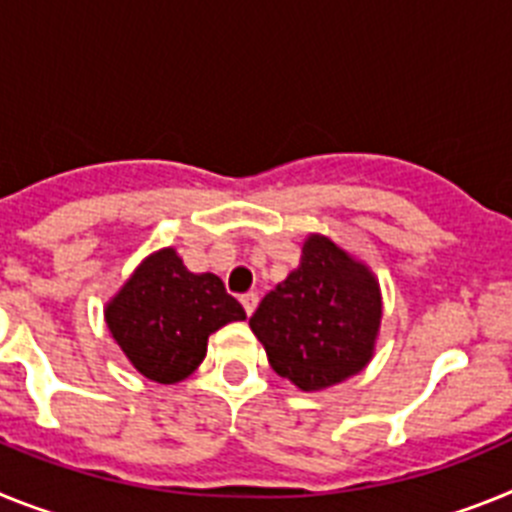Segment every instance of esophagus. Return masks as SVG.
I'll return each mask as SVG.
<instances>
[{"label": "esophagus", "instance_id": "1", "mask_svg": "<svg viewBox=\"0 0 512 512\" xmlns=\"http://www.w3.org/2000/svg\"><path fill=\"white\" fill-rule=\"evenodd\" d=\"M239 301H242V306H244V311H247V317H252V311H255L257 309V293H244V296H242V299H239Z\"/></svg>", "mask_w": 512, "mask_h": 512}]
</instances>
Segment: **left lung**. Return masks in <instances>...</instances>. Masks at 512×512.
<instances>
[{
	"mask_svg": "<svg viewBox=\"0 0 512 512\" xmlns=\"http://www.w3.org/2000/svg\"><path fill=\"white\" fill-rule=\"evenodd\" d=\"M381 317L373 270L330 237L309 234L299 268L260 301L250 327L281 379L322 391L371 363Z\"/></svg>",
	"mask_w": 512,
	"mask_h": 512,
	"instance_id": "left-lung-1",
	"label": "left lung"
}]
</instances>
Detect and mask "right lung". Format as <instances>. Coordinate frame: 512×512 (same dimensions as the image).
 <instances>
[{
  "label": "right lung",
  "mask_w": 512,
  "mask_h": 512,
  "mask_svg": "<svg viewBox=\"0 0 512 512\" xmlns=\"http://www.w3.org/2000/svg\"><path fill=\"white\" fill-rule=\"evenodd\" d=\"M247 319L219 275L190 273L175 247L139 262L113 299L105 324L141 376L157 384L185 381L201 366L208 335Z\"/></svg>",
  "instance_id": "add662e5"
}]
</instances>
